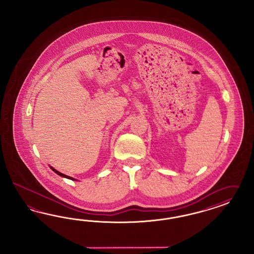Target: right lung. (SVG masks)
Masks as SVG:
<instances>
[{
	"mask_svg": "<svg viewBox=\"0 0 254 254\" xmlns=\"http://www.w3.org/2000/svg\"><path fill=\"white\" fill-rule=\"evenodd\" d=\"M51 169H53L55 172L58 174V175H60V176H62V177L67 178V179H69V180H74V179H72V178L69 177V176H67V175H64V174H62L61 172H59L58 170H56V169H53V168H51Z\"/></svg>",
	"mask_w": 254,
	"mask_h": 254,
	"instance_id": "right-lung-1",
	"label": "right lung"
}]
</instances>
